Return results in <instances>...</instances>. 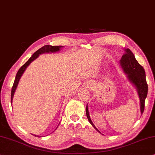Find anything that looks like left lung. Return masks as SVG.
Masks as SVG:
<instances>
[{"mask_svg": "<svg viewBox=\"0 0 155 155\" xmlns=\"http://www.w3.org/2000/svg\"><path fill=\"white\" fill-rule=\"evenodd\" d=\"M124 51L125 54L122 55L120 61V66H122L124 73L127 74L129 80L135 85L137 89L140 101V111L141 113H143L145 109V101L147 97V90H148L145 70L143 67L139 64L137 60L136 59L135 56L129 49H125ZM86 114L89 122L96 129V127L94 126L89 116L87 105L86 107Z\"/></svg>", "mask_w": 155, "mask_h": 155, "instance_id": "left-lung-1", "label": "left lung"}]
</instances>
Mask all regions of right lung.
Wrapping results in <instances>:
<instances>
[{
	"mask_svg": "<svg viewBox=\"0 0 155 155\" xmlns=\"http://www.w3.org/2000/svg\"><path fill=\"white\" fill-rule=\"evenodd\" d=\"M62 48V46H51V45H45L43 47H42L41 48H40L38 50H37L31 56V57L27 61H26L25 64H24L23 66H22L21 68H19V70L18 71V72L16 75V77H15V80L14 82V84H13L12 88V91H11V104H12V98L13 96H14V94L15 92V90H16L17 87L18 85V83H19V79L21 78V76L22 75V74L24 73V71L26 70V68H27L29 64L32 62L33 60H35L36 58L40 54L43 53H48V52H55V51H59V49ZM35 136H36L35 135Z\"/></svg>",
	"mask_w": 155,
	"mask_h": 155,
	"instance_id": "1",
	"label": "right lung"
}]
</instances>
